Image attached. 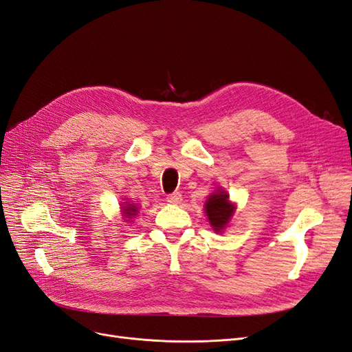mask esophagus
<instances>
[{
    "mask_svg": "<svg viewBox=\"0 0 352 352\" xmlns=\"http://www.w3.org/2000/svg\"><path fill=\"white\" fill-rule=\"evenodd\" d=\"M167 201L172 202V204H180V201H182V194L180 192H172L167 195Z\"/></svg>",
    "mask_w": 352,
    "mask_h": 352,
    "instance_id": "1",
    "label": "esophagus"
}]
</instances>
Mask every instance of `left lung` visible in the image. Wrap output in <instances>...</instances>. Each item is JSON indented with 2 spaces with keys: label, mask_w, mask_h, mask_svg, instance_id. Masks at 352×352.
<instances>
[{
  "label": "left lung",
  "mask_w": 352,
  "mask_h": 352,
  "mask_svg": "<svg viewBox=\"0 0 352 352\" xmlns=\"http://www.w3.org/2000/svg\"><path fill=\"white\" fill-rule=\"evenodd\" d=\"M206 212L212 229L216 232H220L225 228L233 214V206L229 202L228 192L217 190L216 194L210 195L206 202Z\"/></svg>",
  "instance_id": "left-lung-1"
}]
</instances>
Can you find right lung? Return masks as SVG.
Masks as SVG:
<instances>
[{
	"instance_id": "add662e5",
	"label": "right lung",
	"mask_w": 352,
	"mask_h": 352,
	"mask_svg": "<svg viewBox=\"0 0 352 352\" xmlns=\"http://www.w3.org/2000/svg\"><path fill=\"white\" fill-rule=\"evenodd\" d=\"M123 212H124L127 219H132L133 216H136L138 207H136V206H132V204H127V206L123 208Z\"/></svg>"
}]
</instances>
